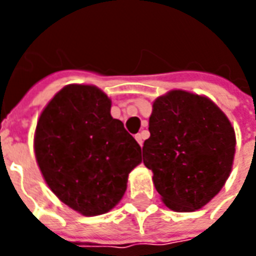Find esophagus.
I'll return each mask as SVG.
<instances>
[{
	"label": "esophagus",
	"instance_id": "1",
	"mask_svg": "<svg viewBox=\"0 0 256 256\" xmlns=\"http://www.w3.org/2000/svg\"><path fill=\"white\" fill-rule=\"evenodd\" d=\"M136 140L140 144V146H142V144H144V136H142V134H136Z\"/></svg>",
	"mask_w": 256,
	"mask_h": 256
}]
</instances>
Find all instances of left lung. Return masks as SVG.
Segmentation results:
<instances>
[{"label":"left lung","mask_w":256,"mask_h":256,"mask_svg":"<svg viewBox=\"0 0 256 256\" xmlns=\"http://www.w3.org/2000/svg\"><path fill=\"white\" fill-rule=\"evenodd\" d=\"M144 164L166 206L191 212L206 206L230 176L235 132L226 114L204 96L170 90L152 102Z\"/></svg>","instance_id":"left-lung-1"}]
</instances>
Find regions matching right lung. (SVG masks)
I'll return each mask as SVG.
<instances>
[{"label":"right lung","instance_id":"obj_1","mask_svg":"<svg viewBox=\"0 0 256 256\" xmlns=\"http://www.w3.org/2000/svg\"><path fill=\"white\" fill-rule=\"evenodd\" d=\"M112 100L92 85L61 88L38 118L34 154L46 184L85 216L106 214L142 162L140 146L110 114Z\"/></svg>","mask_w":256,"mask_h":256}]
</instances>
